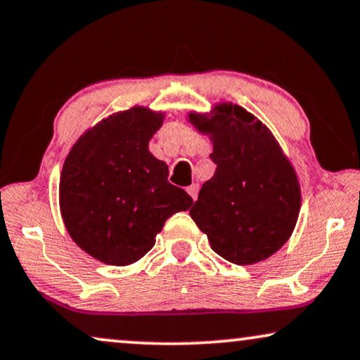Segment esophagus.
Listing matches in <instances>:
<instances>
[{"label": "esophagus", "mask_w": 360, "mask_h": 360, "mask_svg": "<svg viewBox=\"0 0 360 360\" xmlns=\"http://www.w3.org/2000/svg\"><path fill=\"white\" fill-rule=\"evenodd\" d=\"M198 190H200V185L198 184L190 185L188 188H186V191H188V195L191 196V198H193V201L196 200V196H198Z\"/></svg>", "instance_id": "34e87169"}]
</instances>
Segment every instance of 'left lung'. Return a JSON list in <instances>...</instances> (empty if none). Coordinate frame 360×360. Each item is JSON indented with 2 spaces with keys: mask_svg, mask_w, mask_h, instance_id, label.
Wrapping results in <instances>:
<instances>
[{
  "mask_svg": "<svg viewBox=\"0 0 360 360\" xmlns=\"http://www.w3.org/2000/svg\"><path fill=\"white\" fill-rule=\"evenodd\" d=\"M188 121L213 142L216 172L201 186L191 219L208 236L211 249L238 265L269 259L297 224L302 191L297 172L272 132L233 103Z\"/></svg>",
  "mask_w": 360,
  "mask_h": 360,
  "instance_id": "1",
  "label": "left lung"
}]
</instances>
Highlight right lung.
<instances>
[{
    "label": "right lung",
    "instance_id": "add662e5",
    "mask_svg": "<svg viewBox=\"0 0 360 360\" xmlns=\"http://www.w3.org/2000/svg\"><path fill=\"white\" fill-rule=\"evenodd\" d=\"M164 117L144 106L115 112L90 127L63 162V224L78 248L103 264L137 262L165 221L193 203L167 180L169 165L149 152Z\"/></svg>",
    "mask_w": 360,
    "mask_h": 360
}]
</instances>
